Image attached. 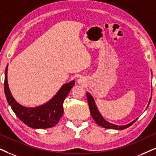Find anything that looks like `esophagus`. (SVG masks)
I'll use <instances>...</instances> for the list:
<instances>
[{"label": "esophagus", "instance_id": "34e87169", "mask_svg": "<svg viewBox=\"0 0 156 156\" xmlns=\"http://www.w3.org/2000/svg\"><path fill=\"white\" fill-rule=\"evenodd\" d=\"M78 83H82L83 80H82L81 78H79V79L78 80Z\"/></svg>", "mask_w": 156, "mask_h": 156}]
</instances>
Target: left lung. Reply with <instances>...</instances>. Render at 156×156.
Listing matches in <instances>:
<instances>
[{
    "mask_svg": "<svg viewBox=\"0 0 156 156\" xmlns=\"http://www.w3.org/2000/svg\"><path fill=\"white\" fill-rule=\"evenodd\" d=\"M86 97H87L88 106H89V109L90 114H91L93 119H94V121L96 122V123L97 124L98 126H101V127L104 128H106V129H117V130H122V129H125L126 128L129 127V126H131L135 122L137 119H136L130 123L127 124V125H114V124L110 123V122H107L106 120L104 119V118L102 117L101 114H100V112H98V109L97 106L96 105L95 101H94V98L93 96L90 95V93L86 92ZM151 98H150L149 103L147 104V106H148L150 102H151Z\"/></svg>",
    "mask_w": 156,
    "mask_h": 156,
    "instance_id": "8db88e82",
    "label": "left lung"
}]
</instances>
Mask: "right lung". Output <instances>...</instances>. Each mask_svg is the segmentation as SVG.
I'll use <instances>...</instances> for the list:
<instances>
[{
    "mask_svg": "<svg viewBox=\"0 0 156 156\" xmlns=\"http://www.w3.org/2000/svg\"><path fill=\"white\" fill-rule=\"evenodd\" d=\"M8 66L5 70L4 91L7 101L18 118L28 127L34 129H47L55 127L63 114V102L73 87L75 80L62 85L49 101L36 107H27L16 101L10 91L7 80Z\"/></svg>",
    "mask_w": 156,
    "mask_h": 156,
    "instance_id": "obj_1",
    "label": "right lung"
}]
</instances>
